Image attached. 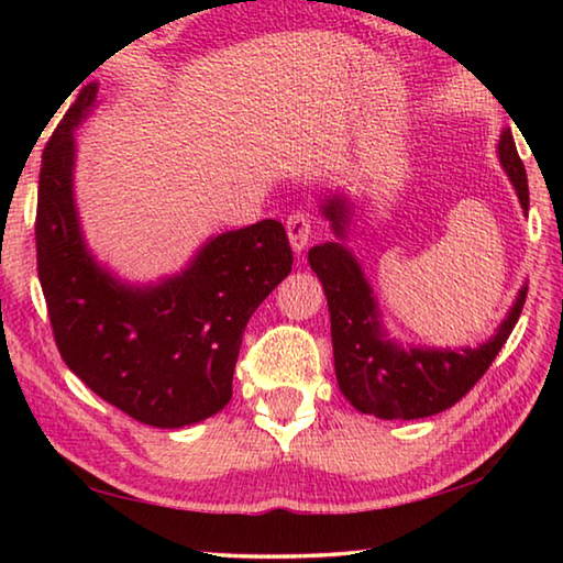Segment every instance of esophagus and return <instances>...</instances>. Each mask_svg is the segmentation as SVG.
I'll use <instances>...</instances> for the list:
<instances>
[{
	"label": "esophagus",
	"instance_id": "obj_1",
	"mask_svg": "<svg viewBox=\"0 0 563 563\" xmlns=\"http://www.w3.org/2000/svg\"><path fill=\"white\" fill-rule=\"evenodd\" d=\"M285 228H288V238H290V245H292V251L295 253H300V251H305V245L310 243V238H312V218H310V213H305V211H295V213H290L288 216V221H285Z\"/></svg>",
	"mask_w": 563,
	"mask_h": 563
}]
</instances>
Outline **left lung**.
Listing matches in <instances>:
<instances>
[{
  "instance_id": "8db88e82",
  "label": "left lung",
  "mask_w": 563,
  "mask_h": 563,
  "mask_svg": "<svg viewBox=\"0 0 563 563\" xmlns=\"http://www.w3.org/2000/svg\"><path fill=\"white\" fill-rule=\"evenodd\" d=\"M499 164L517 190L523 213L529 211L527 170L514 146L511 131L499 136ZM320 213L328 218L335 241L310 247L308 261L322 283L330 310L332 355L340 393L350 405L379 419H419L444 412L470 393L487 373L521 316L529 285L497 332L479 347H422L402 345L383 325L379 305L365 271L345 245L352 221V201L342 194L325 196Z\"/></svg>"
}]
</instances>
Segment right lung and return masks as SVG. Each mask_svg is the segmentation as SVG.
Here are the masks:
<instances>
[{
  "label": "right lung",
  "instance_id": "1",
  "mask_svg": "<svg viewBox=\"0 0 563 563\" xmlns=\"http://www.w3.org/2000/svg\"><path fill=\"white\" fill-rule=\"evenodd\" d=\"M87 84L42 156L36 268L56 347L74 375L139 422L180 430L228 405L243 330L292 268L283 223L208 238L176 275L133 285L97 261L74 198V131L97 109Z\"/></svg>",
  "mask_w": 563,
  "mask_h": 563
}]
</instances>
